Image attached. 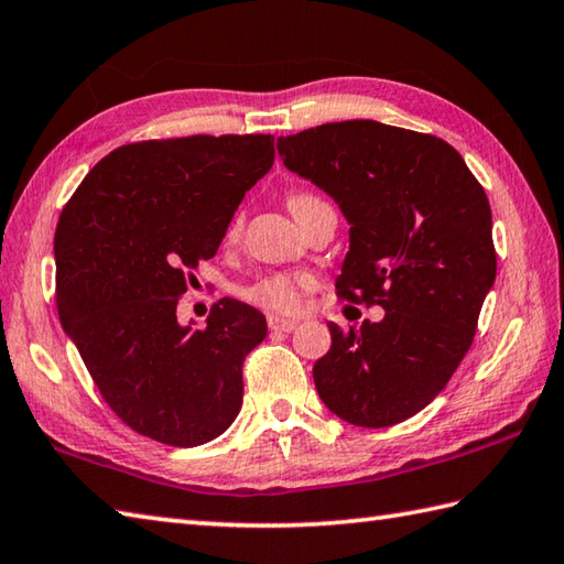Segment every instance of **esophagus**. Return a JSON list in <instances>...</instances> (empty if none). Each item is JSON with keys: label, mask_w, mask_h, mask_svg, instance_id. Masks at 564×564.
I'll return each instance as SVG.
<instances>
[{"label": "esophagus", "mask_w": 564, "mask_h": 564, "mask_svg": "<svg viewBox=\"0 0 564 564\" xmlns=\"http://www.w3.org/2000/svg\"><path fill=\"white\" fill-rule=\"evenodd\" d=\"M268 326H270V330H284V333H290V330H294V328L299 326V321H294V318H280V316H270V318H268Z\"/></svg>", "instance_id": "esophagus-1"}]
</instances>
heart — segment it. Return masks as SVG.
<instances>
[{
    "label": "heart",
    "instance_id": "heart-1",
    "mask_svg": "<svg viewBox=\"0 0 564 564\" xmlns=\"http://www.w3.org/2000/svg\"><path fill=\"white\" fill-rule=\"evenodd\" d=\"M308 199H314L312 194H292L290 209ZM238 228H240V216H236L231 226H228V238L236 236ZM312 286H314V278L308 272H270V274H262V278H258L256 282L246 284L243 290H240V296H243L246 302L265 308V312H272V314H296L299 308L304 306V296Z\"/></svg>",
    "mask_w": 564,
    "mask_h": 564
}]
</instances>
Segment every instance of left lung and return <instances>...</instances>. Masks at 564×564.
<instances>
[{"label": "left lung", "instance_id": "8db88e82", "mask_svg": "<svg viewBox=\"0 0 564 564\" xmlns=\"http://www.w3.org/2000/svg\"><path fill=\"white\" fill-rule=\"evenodd\" d=\"M278 153L350 224L338 294L384 308L377 324H328L316 392L352 426H394L443 392L473 346L497 278L487 194L443 138L370 119L282 135Z\"/></svg>", "mask_w": 564, "mask_h": 564}]
</instances>
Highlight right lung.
<instances>
[{
    "mask_svg": "<svg viewBox=\"0 0 564 564\" xmlns=\"http://www.w3.org/2000/svg\"><path fill=\"white\" fill-rule=\"evenodd\" d=\"M274 138L187 135L121 145L91 167L55 228V302L111 411L175 447L214 441L243 404V360L268 336L224 296L206 328L177 321L199 260L216 256Z\"/></svg>",
    "mask_w": 564,
    "mask_h": 564,
    "instance_id": "add662e5",
    "label": "right lung"
}]
</instances>
